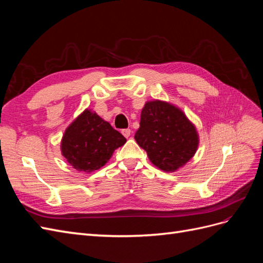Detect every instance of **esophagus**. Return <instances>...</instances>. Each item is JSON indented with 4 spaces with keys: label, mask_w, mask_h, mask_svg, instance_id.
Here are the masks:
<instances>
[{
    "label": "esophagus",
    "mask_w": 263,
    "mask_h": 263,
    "mask_svg": "<svg viewBox=\"0 0 263 263\" xmlns=\"http://www.w3.org/2000/svg\"><path fill=\"white\" fill-rule=\"evenodd\" d=\"M122 134L124 135V136H125L126 138H128V137L130 136L132 130H130L129 128H126V129H123V130H122Z\"/></svg>",
    "instance_id": "obj_1"
}]
</instances>
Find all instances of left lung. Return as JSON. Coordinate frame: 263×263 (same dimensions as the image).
<instances>
[{
  "label": "left lung",
  "mask_w": 263,
  "mask_h": 263,
  "mask_svg": "<svg viewBox=\"0 0 263 263\" xmlns=\"http://www.w3.org/2000/svg\"><path fill=\"white\" fill-rule=\"evenodd\" d=\"M135 134L150 162L164 172H176L196 154L200 136L183 110L170 102L147 101Z\"/></svg>",
  "instance_id": "obj_1"
}]
</instances>
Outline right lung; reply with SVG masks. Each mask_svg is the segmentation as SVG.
<instances>
[{"label": "right lung", "mask_w": 263, "mask_h": 263, "mask_svg": "<svg viewBox=\"0 0 263 263\" xmlns=\"http://www.w3.org/2000/svg\"><path fill=\"white\" fill-rule=\"evenodd\" d=\"M126 138L91 108L73 119L61 138V155L79 172L101 169Z\"/></svg>", "instance_id": "add662e5"}]
</instances>
